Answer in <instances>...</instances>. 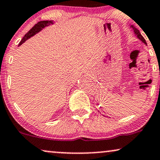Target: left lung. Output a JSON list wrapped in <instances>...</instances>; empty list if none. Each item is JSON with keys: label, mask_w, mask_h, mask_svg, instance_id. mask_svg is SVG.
Segmentation results:
<instances>
[{"label": "left lung", "mask_w": 160, "mask_h": 160, "mask_svg": "<svg viewBox=\"0 0 160 160\" xmlns=\"http://www.w3.org/2000/svg\"><path fill=\"white\" fill-rule=\"evenodd\" d=\"M131 28H132L133 29L134 33H135V35L137 36V37L138 38V39H139L140 40H141V41H142V42H143L144 44H146V40H145L144 38L142 37V36L141 35V34H140V31H139V30H138L137 28H135L134 27L133 25H131Z\"/></svg>", "instance_id": "8db88e82"}]
</instances>
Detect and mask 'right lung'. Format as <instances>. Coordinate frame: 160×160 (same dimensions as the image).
<instances>
[{
	"label": "right lung",
	"instance_id": "1",
	"mask_svg": "<svg viewBox=\"0 0 160 160\" xmlns=\"http://www.w3.org/2000/svg\"><path fill=\"white\" fill-rule=\"evenodd\" d=\"M52 24H53L52 20H44V21H40V22H37V24L34 25V26L26 34H25L24 37H23L22 40H21L20 43H19V46L21 45L22 43H24L27 39H28L29 38L33 37V35H35L36 33H37L38 32H39L41 30L47 26H48V25H52Z\"/></svg>",
	"mask_w": 160,
	"mask_h": 160
}]
</instances>
